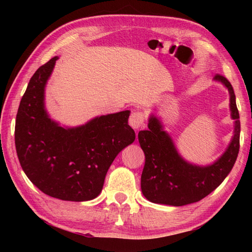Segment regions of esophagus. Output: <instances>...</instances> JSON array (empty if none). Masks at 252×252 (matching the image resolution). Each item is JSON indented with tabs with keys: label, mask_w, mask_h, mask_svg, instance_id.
Segmentation results:
<instances>
[{
	"label": "esophagus",
	"mask_w": 252,
	"mask_h": 252,
	"mask_svg": "<svg viewBox=\"0 0 252 252\" xmlns=\"http://www.w3.org/2000/svg\"><path fill=\"white\" fill-rule=\"evenodd\" d=\"M145 116L142 111H134L132 112V115L130 116V119H129V125L133 127L134 130H138L141 129V127L144 126L145 125Z\"/></svg>",
	"instance_id": "esophagus-1"
}]
</instances>
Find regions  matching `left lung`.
I'll list each match as a JSON object with an SVG mask.
<instances>
[{
  "label": "left lung",
  "instance_id": "left-lung-1",
  "mask_svg": "<svg viewBox=\"0 0 252 252\" xmlns=\"http://www.w3.org/2000/svg\"><path fill=\"white\" fill-rule=\"evenodd\" d=\"M215 80L221 82L229 93V108L235 120L231 143L212 164L205 167L191 164L181 157L172 138L162 129L161 122L152 115L148 130L138 132V142L145 154L141 189L149 201L174 207L197 202L215 190L233 169L239 152L240 135L236 97L225 77L216 74Z\"/></svg>",
  "mask_w": 252,
  "mask_h": 252
}]
</instances>
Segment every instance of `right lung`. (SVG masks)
<instances>
[{"label": "right lung", "mask_w": 252, "mask_h": 252, "mask_svg": "<svg viewBox=\"0 0 252 252\" xmlns=\"http://www.w3.org/2000/svg\"><path fill=\"white\" fill-rule=\"evenodd\" d=\"M58 56L31 77L16 116L15 145L28 179L51 197L87 201L103 189L117 155L135 140L130 110L96 117L77 127H63L45 109L44 91Z\"/></svg>", "instance_id": "1"}]
</instances>
